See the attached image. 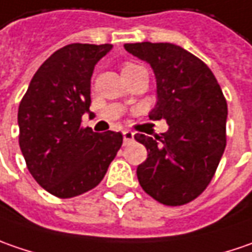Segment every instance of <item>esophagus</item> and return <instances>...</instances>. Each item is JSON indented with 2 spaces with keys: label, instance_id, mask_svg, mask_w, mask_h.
I'll return each mask as SVG.
<instances>
[{
  "label": "esophagus",
  "instance_id": "esophagus-1",
  "mask_svg": "<svg viewBox=\"0 0 252 252\" xmlns=\"http://www.w3.org/2000/svg\"><path fill=\"white\" fill-rule=\"evenodd\" d=\"M123 138H124V145H129L134 141V132L129 129H124L123 131Z\"/></svg>",
  "mask_w": 252,
  "mask_h": 252
}]
</instances>
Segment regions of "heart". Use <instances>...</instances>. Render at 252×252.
Instances as JSON below:
<instances>
[{"instance_id":"heart-1","label":"heart","mask_w":252,"mask_h":252,"mask_svg":"<svg viewBox=\"0 0 252 252\" xmlns=\"http://www.w3.org/2000/svg\"><path fill=\"white\" fill-rule=\"evenodd\" d=\"M135 67H139V66L135 64V63H124V66H123V71L132 70V69H135Z\"/></svg>"}]
</instances>
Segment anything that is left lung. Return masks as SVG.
Instances as JSON below:
<instances>
[{
  "label": "left lung",
  "instance_id": "obj_1",
  "mask_svg": "<svg viewBox=\"0 0 252 252\" xmlns=\"http://www.w3.org/2000/svg\"><path fill=\"white\" fill-rule=\"evenodd\" d=\"M126 52L151 64L157 104L151 120H166L160 135L137 134L148 158L137 168L139 185L166 206L194 200L213 179L225 148L227 101L212 70L173 43H126Z\"/></svg>",
  "mask_w": 252,
  "mask_h": 252
}]
</instances>
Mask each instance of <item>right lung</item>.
<instances>
[{"label": "right lung", "mask_w": 252, "mask_h": 252, "mask_svg": "<svg viewBox=\"0 0 252 252\" xmlns=\"http://www.w3.org/2000/svg\"><path fill=\"white\" fill-rule=\"evenodd\" d=\"M113 45L71 43L42 63L18 108L19 147L28 170L50 194L69 199L103 181L123 134L82 126L90 110L95 63Z\"/></svg>", "instance_id": "obj_1"}]
</instances>
